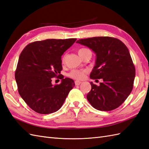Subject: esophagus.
<instances>
[{
	"instance_id": "esophagus-1",
	"label": "esophagus",
	"mask_w": 149,
	"mask_h": 149,
	"mask_svg": "<svg viewBox=\"0 0 149 149\" xmlns=\"http://www.w3.org/2000/svg\"><path fill=\"white\" fill-rule=\"evenodd\" d=\"M74 83H75V85H80L81 84V82L80 81H78V80H76V81H74Z\"/></svg>"
}]
</instances>
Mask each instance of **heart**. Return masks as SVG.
<instances>
[{"mask_svg": "<svg viewBox=\"0 0 149 149\" xmlns=\"http://www.w3.org/2000/svg\"><path fill=\"white\" fill-rule=\"evenodd\" d=\"M89 51V49L87 48H80L78 50V55H80L81 54H83L84 52ZM64 61V57L62 58V61ZM86 72V71L85 70H77V69H74V70H72L68 74V76L69 77H71L72 78L74 79H77V80H81L83 79L85 77V74Z\"/></svg>", "mask_w": 149, "mask_h": 149, "instance_id": "1", "label": "heart"}]
</instances>
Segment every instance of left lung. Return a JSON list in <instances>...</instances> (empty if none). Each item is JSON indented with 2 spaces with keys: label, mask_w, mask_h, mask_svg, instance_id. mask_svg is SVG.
Returning a JSON list of instances; mask_svg holds the SVG:
<instances>
[{
  "label": "left lung",
  "mask_w": 149,
  "mask_h": 149,
  "mask_svg": "<svg viewBox=\"0 0 149 149\" xmlns=\"http://www.w3.org/2000/svg\"><path fill=\"white\" fill-rule=\"evenodd\" d=\"M77 42L96 55L90 78L103 80L99 86L91 82V90L87 95L88 102L101 111H111L120 107L133 90L135 78V68L126 46L111 37L81 39Z\"/></svg>",
  "instance_id": "1"
}]
</instances>
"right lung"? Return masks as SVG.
I'll list each match as a JSON object with an SVG mask.
<instances>
[{"instance_id": "right-lung-1", "label": "right lung", "mask_w": 149, "mask_h": 149, "mask_svg": "<svg viewBox=\"0 0 149 149\" xmlns=\"http://www.w3.org/2000/svg\"><path fill=\"white\" fill-rule=\"evenodd\" d=\"M77 39H46L26 46L19 57L15 79L19 94L32 110L41 114L58 111L74 81L61 76L60 84L53 85L52 78L62 69L61 56Z\"/></svg>"}]
</instances>
